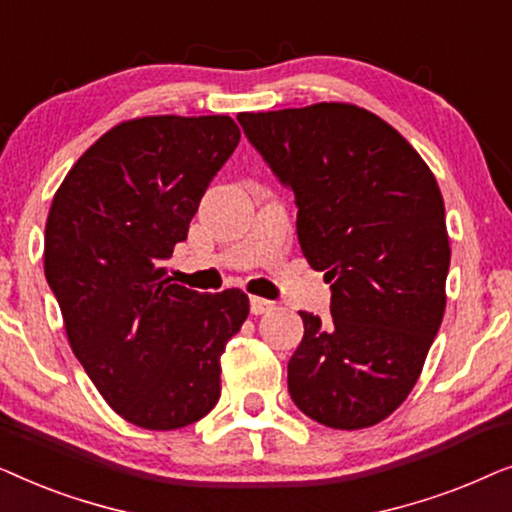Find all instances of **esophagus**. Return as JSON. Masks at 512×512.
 <instances>
[{"label": "esophagus", "mask_w": 512, "mask_h": 512, "mask_svg": "<svg viewBox=\"0 0 512 512\" xmlns=\"http://www.w3.org/2000/svg\"><path fill=\"white\" fill-rule=\"evenodd\" d=\"M249 305H251V314H256V317L275 310V303H270V300H265V298H256V296L249 300Z\"/></svg>", "instance_id": "obj_1"}]
</instances>
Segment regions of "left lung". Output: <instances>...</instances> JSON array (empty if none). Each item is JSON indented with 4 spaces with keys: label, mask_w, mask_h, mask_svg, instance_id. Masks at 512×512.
Returning <instances> with one entry per match:
<instances>
[{
    "label": "left lung",
    "mask_w": 512,
    "mask_h": 512,
    "mask_svg": "<svg viewBox=\"0 0 512 512\" xmlns=\"http://www.w3.org/2000/svg\"><path fill=\"white\" fill-rule=\"evenodd\" d=\"M296 195V233L331 284V314L300 312L289 394L314 422L366 429L415 387L445 312L450 240L436 177L380 116L354 104L237 114Z\"/></svg>",
    "instance_id": "1"
}]
</instances>
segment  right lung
Returning <instances> with one entry per match:
<instances>
[{"instance_id": "obj_1", "label": "right lung", "mask_w": 512, "mask_h": 512, "mask_svg": "<svg viewBox=\"0 0 512 512\" xmlns=\"http://www.w3.org/2000/svg\"><path fill=\"white\" fill-rule=\"evenodd\" d=\"M237 142L228 116L125 121L76 160L48 212L44 272L69 345L142 429H181L214 408L221 354L249 314L240 289L198 293L165 270Z\"/></svg>"}]
</instances>
